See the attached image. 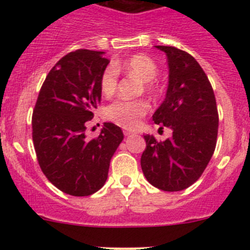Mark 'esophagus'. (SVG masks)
<instances>
[{"instance_id":"esophagus-1","label":"esophagus","mask_w":250,"mask_h":250,"mask_svg":"<svg viewBox=\"0 0 250 250\" xmlns=\"http://www.w3.org/2000/svg\"><path fill=\"white\" fill-rule=\"evenodd\" d=\"M123 134H125V137H128V135L133 134V132L130 129H127V128H125V129H123Z\"/></svg>"}]
</instances>
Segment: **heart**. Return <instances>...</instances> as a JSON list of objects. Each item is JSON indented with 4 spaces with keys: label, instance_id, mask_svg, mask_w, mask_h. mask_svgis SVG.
Instances as JSON below:
<instances>
[{
    "label": "heart",
    "instance_id": "heart-1",
    "mask_svg": "<svg viewBox=\"0 0 250 250\" xmlns=\"http://www.w3.org/2000/svg\"><path fill=\"white\" fill-rule=\"evenodd\" d=\"M120 70L133 75L143 81V89L148 94L158 92V84L155 78L158 75V66L148 55L134 54L122 62L107 65L100 74V92L105 98H111L117 90ZM150 105L145 99L125 100L118 99L111 103L105 109V117L125 128L137 127L138 123L147 113Z\"/></svg>",
    "mask_w": 250,
    "mask_h": 250
}]
</instances>
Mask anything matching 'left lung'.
Returning a JSON list of instances; mask_svg holds the SVG:
<instances>
[{
	"instance_id": "1",
	"label": "left lung",
	"mask_w": 250,
	"mask_h": 250,
	"mask_svg": "<svg viewBox=\"0 0 250 250\" xmlns=\"http://www.w3.org/2000/svg\"><path fill=\"white\" fill-rule=\"evenodd\" d=\"M167 54L169 83L165 102L152 120L173 130L160 141L144 135L146 147L140 165L148 183L163 191H181L200 179L216 145L219 115L206 72L185 50L156 46Z\"/></svg>"
}]
</instances>
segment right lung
<instances>
[{
  "instance_id": "obj_1",
  "label": "right lung",
  "mask_w": 250,
  "mask_h": 250,
  "mask_svg": "<svg viewBox=\"0 0 250 250\" xmlns=\"http://www.w3.org/2000/svg\"><path fill=\"white\" fill-rule=\"evenodd\" d=\"M110 62L104 52L77 49L48 72L32 112V141L42 172L71 196H89L104 186L110 161L123 140L118 125L104 123L87 139L85 125L102 100L99 78Z\"/></svg>"
}]
</instances>
